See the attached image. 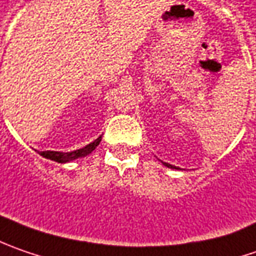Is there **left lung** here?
Segmentation results:
<instances>
[{
    "mask_svg": "<svg viewBox=\"0 0 256 256\" xmlns=\"http://www.w3.org/2000/svg\"><path fill=\"white\" fill-rule=\"evenodd\" d=\"M166 168H170V169H179V168H176V166H173V164H169V163H164V162H162Z\"/></svg>",
    "mask_w": 256,
    "mask_h": 256,
    "instance_id": "1",
    "label": "left lung"
}]
</instances>
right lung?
Returning a JSON list of instances; mask_svg holds the SVG:
<instances>
[{"label": "right lung", "instance_id": "1", "mask_svg": "<svg viewBox=\"0 0 256 256\" xmlns=\"http://www.w3.org/2000/svg\"><path fill=\"white\" fill-rule=\"evenodd\" d=\"M102 142V136H98L94 142H92L90 144L84 146L82 149L72 150V152H52V150H46V152H38L40 154L46 159H50V160L58 162V163H67V162L76 160L78 158H84L87 154H90L93 150L98 146V143Z\"/></svg>", "mask_w": 256, "mask_h": 256}]
</instances>
